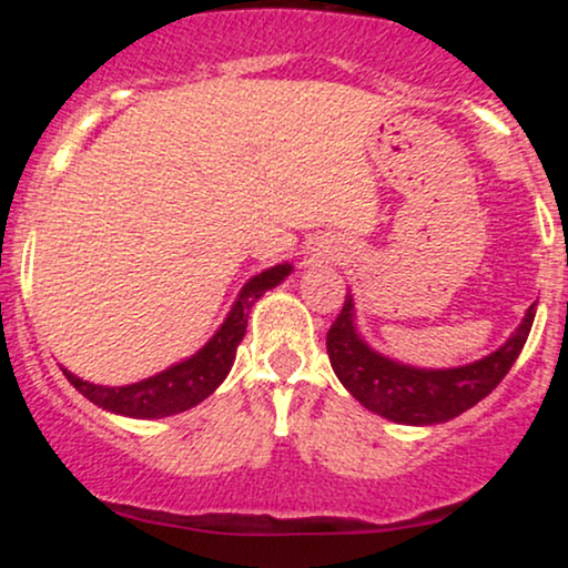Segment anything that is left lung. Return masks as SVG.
Masks as SVG:
<instances>
[{"label":"left lung","instance_id":"8db88e82","mask_svg":"<svg viewBox=\"0 0 568 568\" xmlns=\"http://www.w3.org/2000/svg\"><path fill=\"white\" fill-rule=\"evenodd\" d=\"M534 306L499 349L480 361L454 368H419L376 352L355 323V298L347 293L342 312L331 325L325 347L338 382L361 406L395 425H443L480 403L518 361L534 323Z\"/></svg>","mask_w":568,"mask_h":568}]
</instances>
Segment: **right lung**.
Here are the masks:
<instances>
[{"label":"right lung","instance_id":"right-lung-1","mask_svg":"<svg viewBox=\"0 0 568 568\" xmlns=\"http://www.w3.org/2000/svg\"><path fill=\"white\" fill-rule=\"evenodd\" d=\"M293 272V264L283 262L270 266V270L253 275L240 288L234 298L232 310L226 312L224 323L219 331L207 338L194 355L184 361L173 363L160 374L149 376V379L122 384V387H109V384L84 382L77 374L63 368V376L74 384L80 393L95 403L98 408L112 410V414L130 416V419H162V416L181 414V410L194 408L197 403L205 400L219 389V384L226 379L232 371L234 355H237V344L243 342L247 328V315H251L253 304L264 296L266 291L275 288Z\"/></svg>","mask_w":568,"mask_h":568}]
</instances>
